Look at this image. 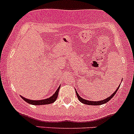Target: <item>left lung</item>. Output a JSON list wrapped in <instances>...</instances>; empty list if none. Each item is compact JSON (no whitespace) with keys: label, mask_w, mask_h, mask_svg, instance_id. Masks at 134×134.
<instances>
[{"label":"left lung","mask_w":134,"mask_h":134,"mask_svg":"<svg viewBox=\"0 0 134 134\" xmlns=\"http://www.w3.org/2000/svg\"><path fill=\"white\" fill-rule=\"evenodd\" d=\"M120 86V85H119L118 87L117 88L115 92L113 93L112 95H111V96H109V97H108L107 98H105L104 100H100V101H91V100H86V99H84V98H81L80 96L79 95V94L77 93V92H76V95H77V98H78L79 100L81 102L83 103L84 104H86V105H102V104H105V103H107L114 96V95H115L116 93L117 92L118 90L119 89V87Z\"/></svg>","instance_id":"1"}]
</instances>
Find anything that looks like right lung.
<instances>
[{
  "label": "right lung",
  "instance_id": "obj_1",
  "mask_svg": "<svg viewBox=\"0 0 134 134\" xmlns=\"http://www.w3.org/2000/svg\"><path fill=\"white\" fill-rule=\"evenodd\" d=\"M59 89H60V86L58 88V89L56 90V92H55V93L52 95V96L50 97L46 98V99H43V100H30V99H28V98H26L23 97H22L20 95V97L24 100L25 102H26L29 104H32V105H45V104H52L55 101L57 100V97H58V92H59Z\"/></svg>",
  "mask_w": 134,
  "mask_h": 134
}]
</instances>
